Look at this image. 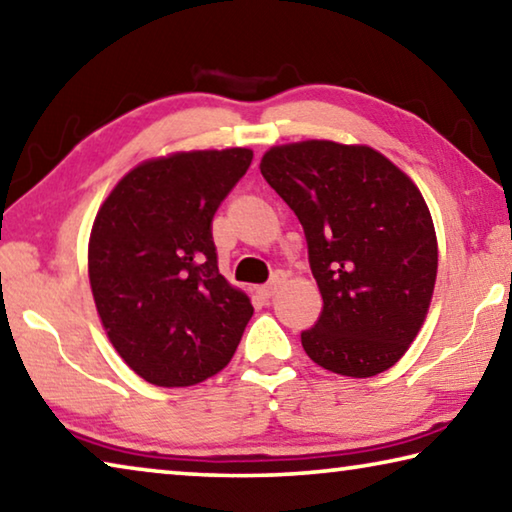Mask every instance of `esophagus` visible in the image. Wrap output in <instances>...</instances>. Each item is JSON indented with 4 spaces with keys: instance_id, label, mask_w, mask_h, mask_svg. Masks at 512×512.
Segmentation results:
<instances>
[{
    "instance_id": "34e87169",
    "label": "esophagus",
    "mask_w": 512,
    "mask_h": 512,
    "mask_svg": "<svg viewBox=\"0 0 512 512\" xmlns=\"http://www.w3.org/2000/svg\"><path fill=\"white\" fill-rule=\"evenodd\" d=\"M282 280H285V278H282V275H280V273H275V275H273V280L269 282V285L259 287V296H262V298H273V296H275V291H278V289H280V285H282Z\"/></svg>"
}]
</instances>
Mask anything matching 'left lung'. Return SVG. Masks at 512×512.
<instances>
[{
    "label": "left lung",
    "instance_id": "obj_1",
    "mask_svg": "<svg viewBox=\"0 0 512 512\" xmlns=\"http://www.w3.org/2000/svg\"><path fill=\"white\" fill-rule=\"evenodd\" d=\"M264 180L305 230L323 310L300 332L305 353L339 376L371 378L399 362L426 321L437 237L417 184L369 145H273Z\"/></svg>",
    "mask_w": 512,
    "mask_h": 512
}]
</instances>
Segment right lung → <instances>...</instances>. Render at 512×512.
<instances>
[{
  "label": "right lung",
  "instance_id": "obj_1",
  "mask_svg": "<svg viewBox=\"0 0 512 512\" xmlns=\"http://www.w3.org/2000/svg\"><path fill=\"white\" fill-rule=\"evenodd\" d=\"M253 150L145 159L113 186L88 239V280L109 342L157 387H191L232 360L253 305L218 271L212 218Z\"/></svg>",
  "mask_w": 512,
  "mask_h": 512
}]
</instances>
